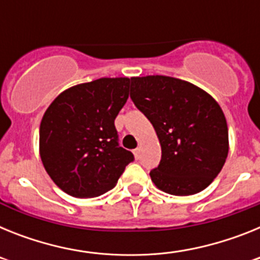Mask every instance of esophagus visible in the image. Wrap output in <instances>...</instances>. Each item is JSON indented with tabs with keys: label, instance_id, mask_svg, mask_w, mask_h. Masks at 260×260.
<instances>
[{
	"label": "esophagus",
	"instance_id": "1",
	"mask_svg": "<svg viewBox=\"0 0 260 260\" xmlns=\"http://www.w3.org/2000/svg\"><path fill=\"white\" fill-rule=\"evenodd\" d=\"M133 153H134L135 158H139L141 157V148H135V150H133Z\"/></svg>",
	"mask_w": 260,
	"mask_h": 260
}]
</instances>
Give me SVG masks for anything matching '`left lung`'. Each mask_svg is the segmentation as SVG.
<instances>
[{"mask_svg": "<svg viewBox=\"0 0 260 260\" xmlns=\"http://www.w3.org/2000/svg\"><path fill=\"white\" fill-rule=\"evenodd\" d=\"M130 98L161 144L160 164L150 172L153 183L172 195L206 189L228 156V126L220 105L194 84L164 75L132 78Z\"/></svg>", "mask_w": 260, "mask_h": 260, "instance_id": "1", "label": "left lung"}]
</instances>
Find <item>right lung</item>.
Listing matches in <instances>:
<instances>
[{
	"instance_id": "right-lung-1",
	"label": "right lung",
	"mask_w": 260,
	"mask_h": 260,
	"mask_svg": "<svg viewBox=\"0 0 260 260\" xmlns=\"http://www.w3.org/2000/svg\"><path fill=\"white\" fill-rule=\"evenodd\" d=\"M128 78H100L66 89L40 123V156L62 191L92 198L114 187L134 155L119 146L114 119L128 98Z\"/></svg>"
}]
</instances>
